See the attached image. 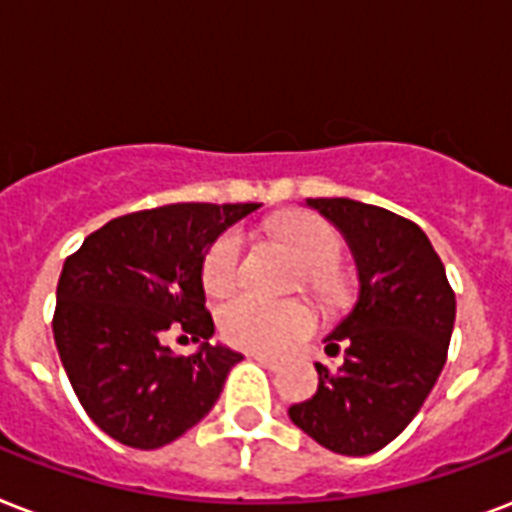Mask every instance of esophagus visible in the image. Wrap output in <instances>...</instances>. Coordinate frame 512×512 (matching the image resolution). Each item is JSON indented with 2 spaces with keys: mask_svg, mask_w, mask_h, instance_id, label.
I'll list each match as a JSON object with an SVG mask.
<instances>
[{
  "mask_svg": "<svg viewBox=\"0 0 512 512\" xmlns=\"http://www.w3.org/2000/svg\"><path fill=\"white\" fill-rule=\"evenodd\" d=\"M251 358L256 360V363H261V366H267L269 371H277V368H280V360L272 358V355H267V352H253Z\"/></svg>",
  "mask_w": 512,
  "mask_h": 512,
  "instance_id": "obj_1",
  "label": "esophagus"
}]
</instances>
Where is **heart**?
I'll return each instance as SVG.
<instances>
[{"label": "heart", "mask_w": 512, "mask_h": 512, "mask_svg": "<svg viewBox=\"0 0 512 512\" xmlns=\"http://www.w3.org/2000/svg\"><path fill=\"white\" fill-rule=\"evenodd\" d=\"M296 259L304 264V283L326 304H342L350 296V280L336 261L342 256V237L328 221L312 213H291L275 224ZM243 259V235L229 229L211 245L202 261V285L211 296H224L235 288ZM221 331L229 342L253 352H285L315 328L312 315L299 301L272 304L256 296H235L219 312Z\"/></svg>", "instance_id": "b5f03b06"}]
</instances>
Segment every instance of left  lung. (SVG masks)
<instances>
[{
    "label": "left lung",
    "mask_w": 512,
    "mask_h": 512,
    "mask_svg": "<svg viewBox=\"0 0 512 512\" xmlns=\"http://www.w3.org/2000/svg\"><path fill=\"white\" fill-rule=\"evenodd\" d=\"M307 208L328 219L358 269V301L326 336L342 366L318 368V392L288 408L312 441L344 457H366L417 417L446 363L457 299L446 269L414 221L350 200L318 197Z\"/></svg>",
    "instance_id": "1"
}]
</instances>
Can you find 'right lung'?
I'll use <instances>...</instances> for the list:
<instances>
[{
  "mask_svg": "<svg viewBox=\"0 0 512 512\" xmlns=\"http://www.w3.org/2000/svg\"><path fill=\"white\" fill-rule=\"evenodd\" d=\"M261 202H176L112 219L63 264L53 334L95 425L133 449H160L208 417L243 355L213 344L202 261ZM170 330L202 341L192 356Z\"/></svg>",
  "mask_w": 512,
  "mask_h": 512,
  "instance_id": "1",
  "label": "right lung"
}]
</instances>
